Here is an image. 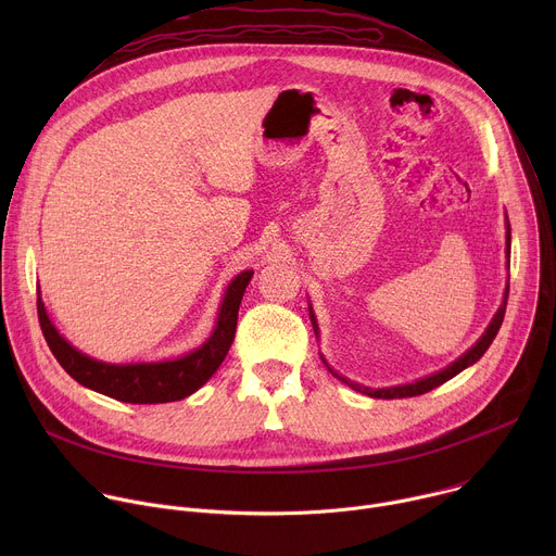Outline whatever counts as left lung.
<instances>
[{
  "instance_id": "obj_1",
  "label": "left lung",
  "mask_w": 556,
  "mask_h": 556,
  "mask_svg": "<svg viewBox=\"0 0 556 556\" xmlns=\"http://www.w3.org/2000/svg\"><path fill=\"white\" fill-rule=\"evenodd\" d=\"M506 257H508V268H510V222H508V217H506ZM508 288H510V286H506L504 301H502V305H500L497 314L493 316V321L489 324L486 332L480 337V341L475 343L468 352H464L457 361H453L448 367H444V369H440V371H435V374H431V376H427V378H420V380H416V382L399 384V387H384V389H369V387H363V384L352 382L350 378H345V376L337 374V371L328 365V361L324 358V354H321V361L326 363V367H328V369H330V371H332L341 382H345L348 387H352V389H356V391H361V393L369 395V399H382V401H389V399H412V395L427 393V391H431V389L440 387L442 382L451 380L453 376H457L462 369L470 367L472 363H478V361L484 356V352L491 348L493 339L497 337V332H500V328H502L504 312H506V301H508ZM309 321H312V326H314V334L319 337V326H316V316H314V312H312V305H309Z\"/></svg>"
}]
</instances>
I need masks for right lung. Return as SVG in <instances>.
Returning a JSON list of instances; mask_svg holds the SVG:
<instances>
[{"instance_id": "1", "label": "right lung", "mask_w": 556, "mask_h": 556, "mask_svg": "<svg viewBox=\"0 0 556 556\" xmlns=\"http://www.w3.org/2000/svg\"><path fill=\"white\" fill-rule=\"evenodd\" d=\"M251 277L253 270H244L228 283L213 334L198 350L172 361L114 365L90 358L88 354L72 348L52 326L41 301V292H37L39 326L50 352L78 384L131 405L174 403L198 391L226 358L235 339L237 312H240V303Z\"/></svg>"}]
</instances>
